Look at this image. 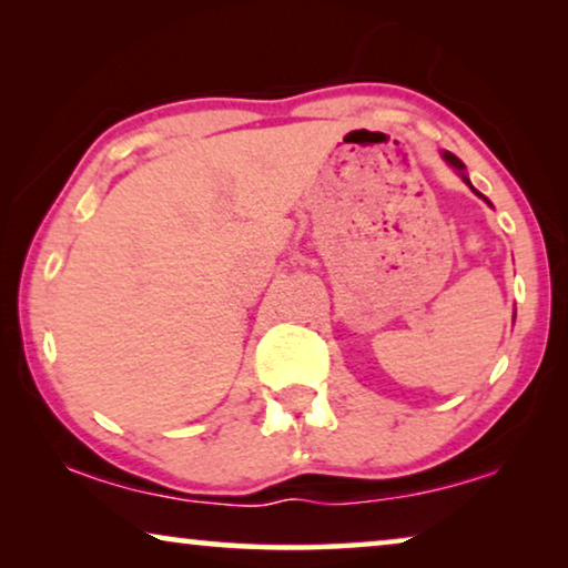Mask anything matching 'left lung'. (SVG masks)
Masks as SVG:
<instances>
[{
  "label": "left lung",
  "instance_id": "left-lung-1",
  "mask_svg": "<svg viewBox=\"0 0 568 568\" xmlns=\"http://www.w3.org/2000/svg\"><path fill=\"white\" fill-rule=\"evenodd\" d=\"M442 158H445V160L449 162V165H453V168L457 170V173H460V175H463V181L470 185V181H468V175H465V165H463V162H460V160H457V158H455V154H453V152H442ZM470 189H473V185H470ZM473 191H476V189H473ZM476 193H478V191H476ZM478 196H480V193H478Z\"/></svg>",
  "mask_w": 568,
  "mask_h": 568
}]
</instances>
